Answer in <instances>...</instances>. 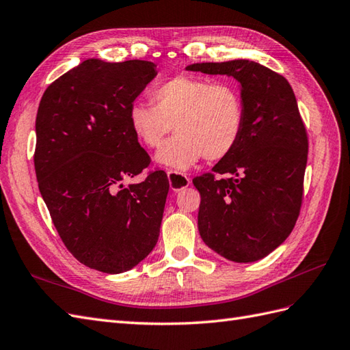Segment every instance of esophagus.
Masks as SVG:
<instances>
[{
	"mask_svg": "<svg viewBox=\"0 0 350 350\" xmlns=\"http://www.w3.org/2000/svg\"><path fill=\"white\" fill-rule=\"evenodd\" d=\"M167 176H168L170 187H172V191H174V192H180L191 183L189 177L183 173H177V172H174V170H168Z\"/></svg>",
	"mask_w": 350,
	"mask_h": 350,
	"instance_id": "34e87169",
	"label": "esophagus"
}]
</instances>
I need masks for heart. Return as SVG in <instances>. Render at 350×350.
I'll list each match as a JSON object with an SVG mask.
<instances>
[{
  "instance_id": "heart-1",
  "label": "heart",
  "mask_w": 350,
  "mask_h": 350,
  "mask_svg": "<svg viewBox=\"0 0 350 350\" xmlns=\"http://www.w3.org/2000/svg\"><path fill=\"white\" fill-rule=\"evenodd\" d=\"M154 105L136 102L129 109L130 129L143 146H161L167 134L174 136L161 148L159 165L187 170L202 157L219 161L235 149L245 125L241 90L229 81L176 77L150 92Z\"/></svg>"
}]
</instances>
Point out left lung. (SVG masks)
Segmentation results:
<instances>
[{
  "instance_id": "8db88e82",
  "label": "left lung",
  "mask_w": 350,
  "mask_h": 350,
  "mask_svg": "<svg viewBox=\"0 0 350 350\" xmlns=\"http://www.w3.org/2000/svg\"><path fill=\"white\" fill-rule=\"evenodd\" d=\"M186 69L234 77L245 105L235 149L213 173L193 178L201 195L200 235L228 260H260L291 234L301 207L309 143L294 92L282 75L252 60Z\"/></svg>"
}]
</instances>
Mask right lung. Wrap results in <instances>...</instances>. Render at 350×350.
I'll return each mask as SVG.
<instances>
[{
	"mask_svg": "<svg viewBox=\"0 0 350 350\" xmlns=\"http://www.w3.org/2000/svg\"><path fill=\"white\" fill-rule=\"evenodd\" d=\"M155 68L87 59L51 83L38 106L33 164L41 196L70 254L105 273L130 271L159 237L167 174L155 170L124 186L150 164L129 109Z\"/></svg>",
	"mask_w": 350,
	"mask_h": 350,
	"instance_id": "add662e5",
	"label": "right lung"
}]
</instances>
